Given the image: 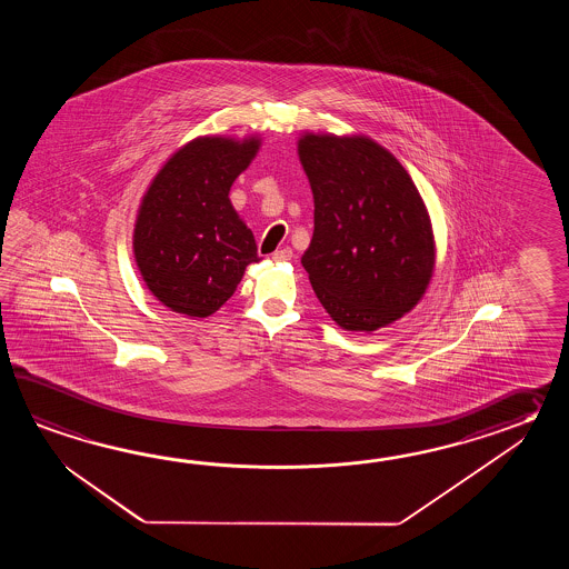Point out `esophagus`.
<instances>
[{
	"label": "esophagus",
	"instance_id": "34e87169",
	"mask_svg": "<svg viewBox=\"0 0 569 569\" xmlns=\"http://www.w3.org/2000/svg\"><path fill=\"white\" fill-rule=\"evenodd\" d=\"M272 260L274 262H289V260H292V250L290 248H280V250L272 254Z\"/></svg>",
	"mask_w": 569,
	"mask_h": 569
}]
</instances>
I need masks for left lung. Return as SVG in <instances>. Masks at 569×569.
Masks as SVG:
<instances>
[{
  "mask_svg": "<svg viewBox=\"0 0 569 569\" xmlns=\"http://www.w3.org/2000/svg\"><path fill=\"white\" fill-rule=\"evenodd\" d=\"M315 201L301 264L329 317L372 333L412 311L436 270L423 197L397 157L363 133L302 132L297 142Z\"/></svg>",
  "mask_w": 569,
  "mask_h": 569,
  "instance_id": "1",
  "label": "left lung"
}]
</instances>
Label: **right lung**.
Returning <instances> with one entry per match:
<instances>
[{
	"instance_id": "1",
	"label": "right lung",
	"mask_w": 569,
	"mask_h": 569,
	"mask_svg": "<svg viewBox=\"0 0 569 569\" xmlns=\"http://www.w3.org/2000/svg\"><path fill=\"white\" fill-rule=\"evenodd\" d=\"M262 138L199 136L170 154L148 184L133 223L136 267L157 301L206 319L258 262L254 233L230 201Z\"/></svg>"
}]
</instances>
